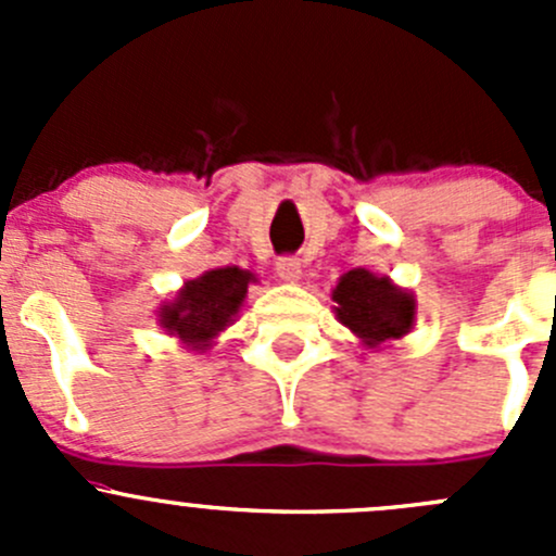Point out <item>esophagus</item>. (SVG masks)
Here are the masks:
<instances>
[{"mask_svg":"<svg viewBox=\"0 0 556 556\" xmlns=\"http://www.w3.org/2000/svg\"><path fill=\"white\" fill-rule=\"evenodd\" d=\"M277 274L285 282H295L301 277V261L295 255H282L277 261Z\"/></svg>","mask_w":556,"mask_h":556,"instance_id":"obj_1","label":"esophagus"}]
</instances>
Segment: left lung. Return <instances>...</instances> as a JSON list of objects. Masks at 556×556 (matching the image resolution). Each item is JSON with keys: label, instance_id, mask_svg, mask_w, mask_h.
Segmentation results:
<instances>
[{"label": "left lung", "instance_id": "1", "mask_svg": "<svg viewBox=\"0 0 556 556\" xmlns=\"http://www.w3.org/2000/svg\"><path fill=\"white\" fill-rule=\"evenodd\" d=\"M336 314L341 323L361 336L366 344H382L387 339H401L414 323V299L387 277H374L371 271L344 274L333 290Z\"/></svg>", "mask_w": 556, "mask_h": 556}]
</instances>
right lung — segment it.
Instances as JSON below:
<instances>
[{"instance_id":"right-lung-1","label":"right lung","mask_w":556,"mask_h":556,"mask_svg":"<svg viewBox=\"0 0 556 556\" xmlns=\"http://www.w3.org/2000/svg\"><path fill=\"white\" fill-rule=\"evenodd\" d=\"M252 279L255 277L250 271L237 266L206 271L204 277L185 285L174 304L164 306L161 325L195 350H204L210 346L206 341L220 333L239 312Z\"/></svg>"}]
</instances>
